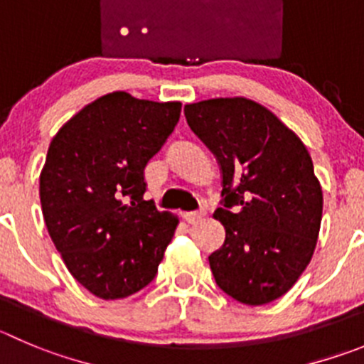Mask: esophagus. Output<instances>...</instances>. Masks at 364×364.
<instances>
[{
  "instance_id": "esophagus-1",
  "label": "esophagus",
  "mask_w": 364,
  "mask_h": 364,
  "mask_svg": "<svg viewBox=\"0 0 364 364\" xmlns=\"http://www.w3.org/2000/svg\"><path fill=\"white\" fill-rule=\"evenodd\" d=\"M205 215H206V210L205 208H199V210H196V212L185 213V219L188 220L190 224H193V223H199V220H201Z\"/></svg>"
}]
</instances>
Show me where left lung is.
Wrapping results in <instances>:
<instances>
[{
    "instance_id": "1",
    "label": "left lung",
    "mask_w": 364,
    "mask_h": 364,
    "mask_svg": "<svg viewBox=\"0 0 364 364\" xmlns=\"http://www.w3.org/2000/svg\"><path fill=\"white\" fill-rule=\"evenodd\" d=\"M190 129L215 154L226 239L208 257L224 293L246 305L284 296L309 266L323 193L309 151L269 109L247 98L185 105Z\"/></svg>"
}]
</instances>
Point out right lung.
<instances>
[{
  "instance_id": "1",
  "label": "right lung",
  "mask_w": 364,
  "mask_h": 364,
  "mask_svg": "<svg viewBox=\"0 0 364 364\" xmlns=\"http://www.w3.org/2000/svg\"><path fill=\"white\" fill-rule=\"evenodd\" d=\"M179 102L104 95L60 127L39 178L43 215L68 271L104 300L154 280L178 219L145 201V165L179 122Z\"/></svg>"
}]
</instances>
